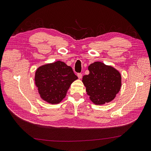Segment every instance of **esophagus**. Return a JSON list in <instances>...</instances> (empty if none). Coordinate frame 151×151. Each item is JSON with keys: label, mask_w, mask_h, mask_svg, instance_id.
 <instances>
[{"label": "esophagus", "mask_w": 151, "mask_h": 151, "mask_svg": "<svg viewBox=\"0 0 151 151\" xmlns=\"http://www.w3.org/2000/svg\"><path fill=\"white\" fill-rule=\"evenodd\" d=\"M77 77H78L79 79H81L82 77H83V74H82L81 73H78V74H77Z\"/></svg>", "instance_id": "34e87169"}]
</instances>
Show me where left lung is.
<instances>
[{
    "label": "left lung",
    "instance_id": "left-lung-1",
    "mask_svg": "<svg viewBox=\"0 0 151 151\" xmlns=\"http://www.w3.org/2000/svg\"><path fill=\"white\" fill-rule=\"evenodd\" d=\"M89 74L83 77V83L89 99L95 104L111 101L122 86V76L115 68L101 62H95L88 67Z\"/></svg>",
    "mask_w": 151,
    "mask_h": 151
}]
</instances>
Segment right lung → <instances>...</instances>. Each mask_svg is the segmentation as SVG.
I'll return each instance as SVG.
<instances>
[{
  "instance_id": "1",
  "label": "right lung",
  "mask_w": 151,
  "mask_h": 151,
  "mask_svg": "<svg viewBox=\"0 0 151 151\" xmlns=\"http://www.w3.org/2000/svg\"><path fill=\"white\" fill-rule=\"evenodd\" d=\"M77 79L72 67L61 61L40 66L35 76L41 98L52 104L62 101L71 84Z\"/></svg>"
}]
</instances>
